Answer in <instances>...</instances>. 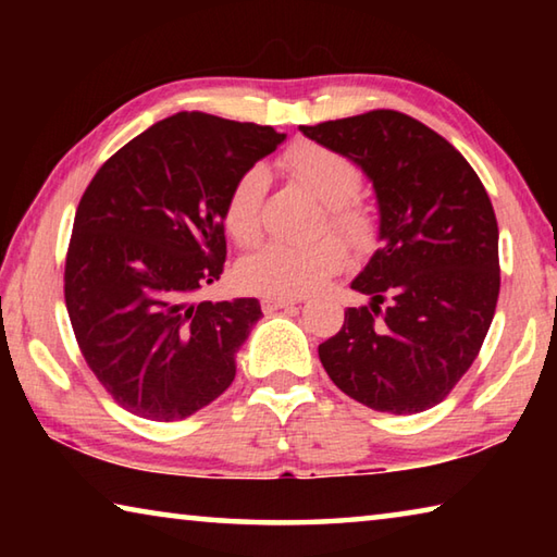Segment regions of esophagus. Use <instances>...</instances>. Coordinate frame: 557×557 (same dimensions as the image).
Here are the masks:
<instances>
[{
    "mask_svg": "<svg viewBox=\"0 0 557 557\" xmlns=\"http://www.w3.org/2000/svg\"><path fill=\"white\" fill-rule=\"evenodd\" d=\"M297 299H287V297H265L262 299V309L265 312H277V309H287V307H295Z\"/></svg>",
    "mask_w": 557,
    "mask_h": 557,
    "instance_id": "obj_1",
    "label": "esophagus"
}]
</instances>
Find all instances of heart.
<instances>
[{
    "label": "heart",
    "instance_id": "1",
    "mask_svg": "<svg viewBox=\"0 0 557 557\" xmlns=\"http://www.w3.org/2000/svg\"><path fill=\"white\" fill-rule=\"evenodd\" d=\"M285 166L314 199L329 209V225L356 245L373 235V219L351 203L361 188V169L351 159L324 145L301 143L292 147ZM268 188V169L252 164L235 178L225 199L223 223L235 243H256L260 235V209ZM346 268L344 245L324 238L312 245L272 240L235 268V282L245 292L265 297H305L324 287Z\"/></svg>",
    "mask_w": 557,
    "mask_h": 557
}]
</instances>
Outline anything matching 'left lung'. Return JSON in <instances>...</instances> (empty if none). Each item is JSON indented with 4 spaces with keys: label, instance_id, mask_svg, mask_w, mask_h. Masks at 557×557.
I'll use <instances>...</instances> for the list:
<instances>
[{
    "label": "left lung",
    "instance_id": "8db88e82",
    "mask_svg": "<svg viewBox=\"0 0 557 557\" xmlns=\"http://www.w3.org/2000/svg\"><path fill=\"white\" fill-rule=\"evenodd\" d=\"M369 176L379 250L351 282L369 295L319 344L338 391L366 408L414 414L442 403L474 363L498 299V225L474 169L437 132L395 110L299 125Z\"/></svg>",
    "mask_w": 557,
    "mask_h": 557
}]
</instances>
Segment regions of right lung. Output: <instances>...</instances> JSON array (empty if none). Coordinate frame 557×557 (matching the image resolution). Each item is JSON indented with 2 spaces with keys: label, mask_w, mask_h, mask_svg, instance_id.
<instances>
[{
  "label": "right lung",
  "mask_w": 557,
  "mask_h": 557,
  "mask_svg": "<svg viewBox=\"0 0 557 557\" xmlns=\"http://www.w3.org/2000/svg\"><path fill=\"white\" fill-rule=\"evenodd\" d=\"M285 137L176 112L117 149L83 194L65 307L90 371L132 414L184 420L233 383L260 301H196V292L223 272L233 182Z\"/></svg>",
  "instance_id": "right-lung-1"
}]
</instances>
